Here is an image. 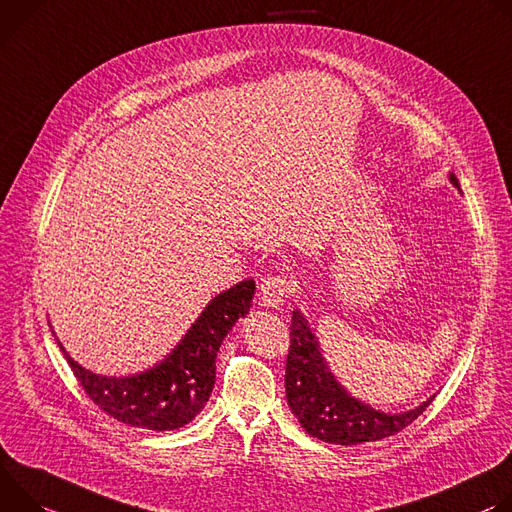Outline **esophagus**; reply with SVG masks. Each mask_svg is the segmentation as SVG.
<instances>
[{"mask_svg":"<svg viewBox=\"0 0 512 512\" xmlns=\"http://www.w3.org/2000/svg\"><path fill=\"white\" fill-rule=\"evenodd\" d=\"M295 293L293 280L289 276L282 274H270L262 280L260 285V295H262V303L266 307H280L287 299H291Z\"/></svg>","mask_w":512,"mask_h":512,"instance_id":"1","label":"esophagus"}]
</instances>
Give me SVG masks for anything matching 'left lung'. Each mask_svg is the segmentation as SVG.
I'll list each match as a JSON object with an SVG mask.
<instances>
[{"instance_id": "1", "label": "left lung", "mask_w": 512, "mask_h": 512, "mask_svg": "<svg viewBox=\"0 0 512 512\" xmlns=\"http://www.w3.org/2000/svg\"><path fill=\"white\" fill-rule=\"evenodd\" d=\"M449 181L460 187L456 175ZM287 401L305 431L321 441L356 445L378 441L403 431L431 405L401 415H386L356 401L331 376L309 321L295 311L291 321V346L285 374Z\"/></svg>"}]
</instances>
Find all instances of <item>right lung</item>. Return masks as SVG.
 <instances>
[{
	"instance_id": "1",
	"label": "right lung",
	"mask_w": 512,
	"mask_h": 512,
	"mask_svg": "<svg viewBox=\"0 0 512 512\" xmlns=\"http://www.w3.org/2000/svg\"><path fill=\"white\" fill-rule=\"evenodd\" d=\"M254 289L250 278L217 295L173 354L142 374L126 378L93 374L59 346L89 399L109 417L140 429H179L207 405L215 384L219 346L238 317L250 311Z\"/></svg>"
}]
</instances>
